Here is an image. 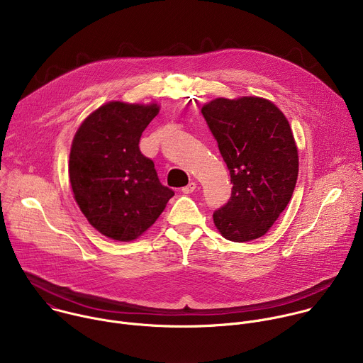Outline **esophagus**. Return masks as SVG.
<instances>
[{
	"instance_id": "obj_1",
	"label": "esophagus",
	"mask_w": 363,
	"mask_h": 363,
	"mask_svg": "<svg viewBox=\"0 0 363 363\" xmlns=\"http://www.w3.org/2000/svg\"><path fill=\"white\" fill-rule=\"evenodd\" d=\"M195 188H196V184H195V182H189L186 186L182 188V192H184V194H191V192L195 191Z\"/></svg>"
}]
</instances>
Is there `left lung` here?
<instances>
[{
    "instance_id": "left-lung-1",
    "label": "left lung",
    "mask_w": 363,
    "mask_h": 363,
    "mask_svg": "<svg viewBox=\"0 0 363 363\" xmlns=\"http://www.w3.org/2000/svg\"><path fill=\"white\" fill-rule=\"evenodd\" d=\"M231 175V196L213 218L235 242L264 235L287 206L298 174L290 125L270 100L218 97L202 108Z\"/></svg>"
}]
</instances>
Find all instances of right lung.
I'll list each match as a JSON object with an SVG mask.
<instances>
[{
  "label": "right lung",
  "instance_id": "add662e5",
  "mask_svg": "<svg viewBox=\"0 0 363 363\" xmlns=\"http://www.w3.org/2000/svg\"><path fill=\"white\" fill-rule=\"evenodd\" d=\"M158 112V105L109 101L74 135L69 161L74 199L87 221L112 240L138 238L175 194L139 149L142 132Z\"/></svg>",
  "mask_w": 363,
  "mask_h": 363
}]
</instances>
